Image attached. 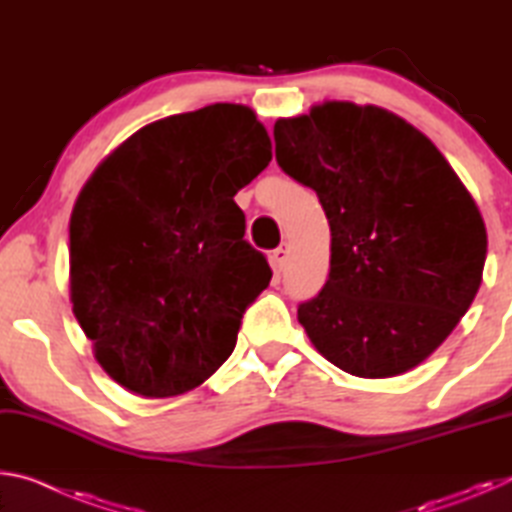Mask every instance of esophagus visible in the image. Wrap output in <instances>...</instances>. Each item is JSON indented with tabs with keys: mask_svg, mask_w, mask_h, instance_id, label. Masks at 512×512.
Instances as JSON below:
<instances>
[{
	"mask_svg": "<svg viewBox=\"0 0 512 512\" xmlns=\"http://www.w3.org/2000/svg\"><path fill=\"white\" fill-rule=\"evenodd\" d=\"M287 259H289V246L287 244H282L280 248H275L271 253V262H273L277 271H282L284 264H287Z\"/></svg>",
	"mask_w": 512,
	"mask_h": 512,
	"instance_id": "34e87169",
	"label": "esophagus"
}]
</instances>
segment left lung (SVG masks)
<instances>
[{
	"mask_svg": "<svg viewBox=\"0 0 512 512\" xmlns=\"http://www.w3.org/2000/svg\"><path fill=\"white\" fill-rule=\"evenodd\" d=\"M275 158L332 232L329 277L298 320L354 377L422 363L470 309L488 253L479 207L427 135L395 112L325 101L277 119Z\"/></svg>",
	"mask_w": 512,
	"mask_h": 512,
	"instance_id": "8db88e82",
	"label": "left lung"
}]
</instances>
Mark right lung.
Segmentation results:
<instances>
[{
	"label": "right lung",
	"mask_w": 512,
	"mask_h": 512,
	"mask_svg": "<svg viewBox=\"0 0 512 512\" xmlns=\"http://www.w3.org/2000/svg\"><path fill=\"white\" fill-rule=\"evenodd\" d=\"M271 158L253 110L212 103L140 128L83 185L69 298L94 359L126 391L183 395L235 350L273 275L244 239L235 194Z\"/></svg>",
	"instance_id": "obj_1"
}]
</instances>
